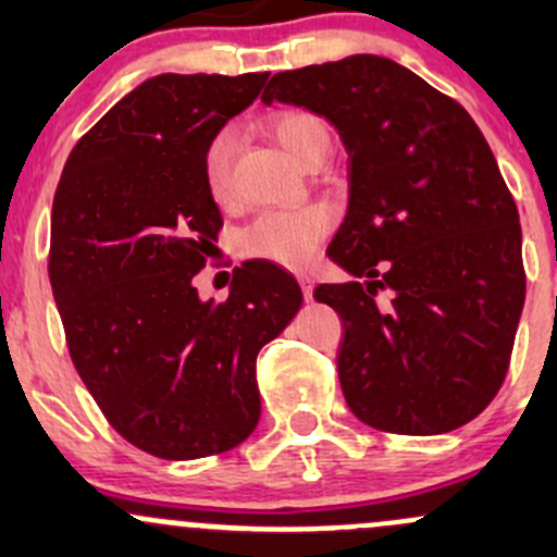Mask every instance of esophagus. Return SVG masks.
Masks as SVG:
<instances>
[{
  "mask_svg": "<svg viewBox=\"0 0 557 557\" xmlns=\"http://www.w3.org/2000/svg\"><path fill=\"white\" fill-rule=\"evenodd\" d=\"M296 280H299L301 294H305V299H307V301H312V274L301 272V274H296Z\"/></svg>",
  "mask_w": 557,
  "mask_h": 557,
  "instance_id": "esophagus-1",
  "label": "esophagus"
}]
</instances>
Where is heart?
I'll use <instances>...</instances> for the list:
<instances>
[{"mask_svg":"<svg viewBox=\"0 0 557 557\" xmlns=\"http://www.w3.org/2000/svg\"><path fill=\"white\" fill-rule=\"evenodd\" d=\"M269 132L274 143L305 166L312 156L329 153L331 134L323 117L307 110H283L269 117ZM232 161H234V134L218 132L210 139L201 159L207 194L226 205L232 199ZM334 226L331 210L320 205L299 207V210L261 212L243 228L239 247L247 258H261L285 269H305L318 252L320 243L329 237Z\"/></svg>","mask_w":557,"mask_h":557,"instance_id":"obj_1","label":"heart"}]
</instances>
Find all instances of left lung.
<instances>
[{
  "instance_id": "obj_1",
  "label": "left lung",
  "mask_w": 557,
  "mask_h": 557,
  "mask_svg": "<svg viewBox=\"0 0 557 557\" xmlns=\"http://www.w3.org/2000/svg\"><path fill=\"white\" fill-rule=\"evenodd\" d=\"M261 99L325 115L350 153L325 256L367 283L314 288L345 325L347 407L407 436L474 420L507 377L525 301L518 207L476 123L383 55L280 72Z\"/></svg>"
}]
</instances>
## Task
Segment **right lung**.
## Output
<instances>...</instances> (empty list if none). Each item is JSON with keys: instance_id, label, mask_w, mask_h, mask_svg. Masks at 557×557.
<instances>
[{"instance_id": "add662e5", "label": "right lung", "mask_w": 557, "mask_h": 557, "mask_svg": "<svg viewBox=\"0 0 557 557\" xmlns=\"http://www.w3.org/2000/svg\"><path fill=\"white\" fill-rule=\"evenodd\" d=\"M267 77H150L77 139L55 188L48 274L72 363L107 423L156 458L243 445L261 418L258 350L305 301L269 261L234 269L218 305L190 283L223 228L201 159Z\"/></svg>"}]
</instances>
